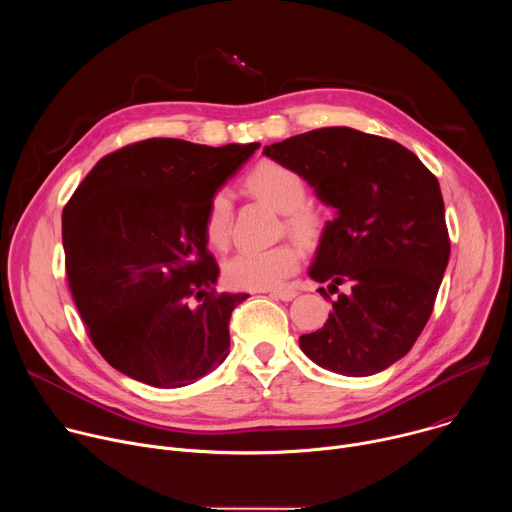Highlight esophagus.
<instances>
[{"instance_id": "esophagus-1", "label": "esophagus", "mask_w": 512, "mask_h": 512, "mask_svg": "<svg viewBox=\"0 0 512 512\" xmlns=\"http://www.w3.org/2000/svg\"><path fill=\"white\" fill-rule=\"evenodd\" d=\"M269 296L275 298V300H281V302H291L298 296V291H294V289H273V291H269Z\"/></svg>"}]
</instances>
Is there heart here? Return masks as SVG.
<instances>
[{
  "label": "heart",
  "instance_id": "1",
  "mask_svg": "<svg viewBox=\"0 0 512 512\" xmlns=\"http://www.w3.org/2000/svg\"><path fill=\"white\" fill-rule=\"evenodd\" d=\"M249 188L285 214V227L302 245H316L326 231V214L306 202V180L277 162H261L247 176ZM233 200L229 190L212 194L206 216L204 235L212 247H225L231 235ZM302 253L296 245L281 243L269 249H241L225 263V279L241 289H273L300 267Z\"/></svg>",
  "mask_w": 512,
  "mask_h": 512
}]
</instances>
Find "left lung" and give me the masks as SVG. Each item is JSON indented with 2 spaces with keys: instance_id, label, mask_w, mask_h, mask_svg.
Here are the masks:
<instances>
[{
  "instance_id": "8db88e82",
  "label": "left lung",
  "mask_w": 512,
  "mask_h": 512,
  "mask_svg": "<svg viewBox=\"0 0 512 512\" xmlns=\"http://www.w3.org/2000/svg\"><path fill=\"white\" fill-rule=\"evenodd\" d=\"M336 210L308 275L348 283L326 324L300 336L318 367L369 377L403 358L425 328L450 259L440 182L393 139L322 127L263 148Z\"/></svg>"
}]
</instances>
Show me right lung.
Listing matches in <instances>:
<instances>
[{
    "label": "right lung",
    "mask_w": 512,
    "mask_h": 512,
    "mask_svg": "<svg viewBox=\"0 0 512 512\" xmlns=\"http://www.w3.org/2000/svg\"><path fill=\"white\" fill-rule=\"evenodd\" d=\"M259 143H131L89 172L62 210L72 300L113 369L158 389L196 383L229 356L249 294H216L204 216Z\"/></svg>",
    "instance_id": "obj_1"
}]
</instances>
